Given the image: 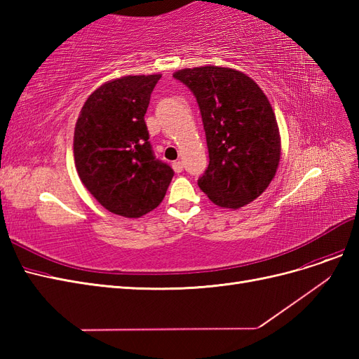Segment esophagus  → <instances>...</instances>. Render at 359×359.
<instances>
[{
  "label": "esophagus",
  "mask_w": 359,
  "mask_h": 359,
  "mask_svg": "<svg viewBox=\"0 0 359 359\" xmlns=\"http://www.w3.org/2000/svg\"><path fill=\"white\" fill-rule=\"evenodd\" d=\"M172 168H173V170H175L177 173L182 172V169H184V165H182V161H180V160H177V161H173V163H172Z\"/></svg>",
  "instance_id": "esophagus-1"
}]
</instances>
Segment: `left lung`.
<instances>
[{
    "mask_svg": "<svg viewBox=\"0 0 359 359\" xmlns=\"http://www.w3.org/2000/svg\"><path fill=\"white\" fill-rule=\"evenodd\" d=\"M196 97L210 165L198 186L215 205L238 210L262 194L280 161L277 119L257 83L233 69L205 66L173 74Z\"/></svg>",
    "mask_w": 359,
    "mask_h": 359,
    "instance_id": "left-lung-1",
    "label": "left lung"
}]
</instances>
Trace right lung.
I'll list each match as a JSON object with an SVG mask.
<instances>
[{
  "mask_svg": "<svg viewBox=\"0 0 359 359\" xmlns=\"http://www.w3.org/2000/svg\"><path fill=\"white\" fill-rule=\"evenodd\" d=\"M161 74L124 76L97 88L74 127V165L83 186L114 214L136 219L160 205L173 177L156 158L145 114Z\"/></svg>",
  "mask_w": 359,
  "mask_h": 359,
  "instance_id": "obj_1",
  "label": "right lung"
}]
</instances>
